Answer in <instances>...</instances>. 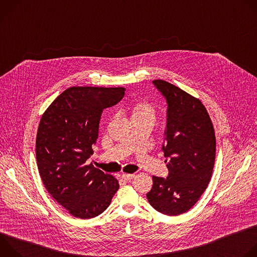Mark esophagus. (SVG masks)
Here are the masks:
<instances>
[{"label": "esophagus", "mask_w": 257, "mask_h": 257, "mask_svg": "<svg viewBox=\"0 0 257 257\" xmlns=\"http://www.w3.org/2000/svg\"><path fill=\"white\" fill-rule=\"evenodd\" d=\"M134 177H135L134 174H123V175H122V178H123L125 181H130V180H132Z\"/></svg>", "instance_id": "esophagus-1"}]
</instances>
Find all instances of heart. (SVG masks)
Segmentation results:
<instances>
[{
    "label": "heart",
    "instance_id": "obj_1",
    "mask_svg": "<svg viewBox=\"0 0 257 257\" xmlns=\"http://www.w3.org/2000/svg\"><path fill=\"white\" fill-rule=\"evenodd\" d=\"M130 112L133 122L140 120H154L156 119V108L149 101H137L130 105Z\"/></svg>",
    "mask_w": 257,
    "mask_h": 257
}]
</instances>
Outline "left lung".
<instances>
[{"label":"left lung","instance_id":"8db88e82","mask_svg":"<svg viewBox=\"0 0 257 257\" xmlns=\"http://www.w3.org/2000/svg\"><path fill=\"white\" fill-rule=\"evenodd\" d=\"M153 83L168 103L163 152L169 176H153L154 185L146 196L161 213L179 215L198 201L210 181L215 159L214 129L198 98L161 79Z\"/></svg>","mask_w":257,"mask_h":257}]
</instances>
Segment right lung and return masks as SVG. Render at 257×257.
I'll list each match as a JSON object with an SVG mask.
<instances>
[{"instance_id":"obj_1","label":"right lung","mask_w":257,"mask_h":257,"mask_svg":"<svg viewBox=\"0 0 257 257\" xmlns=\"http://www.w3.org/2000/svg\"><path fill=\"white\" fill-rule=\"evenodd\" d=\"M124 94V87L73 86L42 116L35 143L39 172L52 197L75 217L100 214L119 189L114 176L86 163L103 108L117 104Z\"/></svg>"}]
</instances>
